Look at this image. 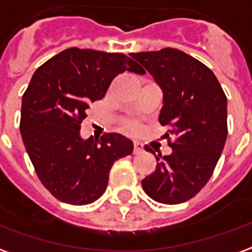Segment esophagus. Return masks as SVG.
I'll return each instance as SVG.
<instances>
[{
    "mask_svg": "<svg viewBox=\"0 0 252 252\" xmlns=\"http://www.w3.org/2000/svg\"><path fill=\"white\" fill-rule=\"evenodd\" d=\"M144 150L140 142H133V154H140Z\"/></svg>",
    "mask_w": 252,
    "mask_h": 252,
    "instance_id": "34e87169",
    "label": "esophagus"
}]
</instances>
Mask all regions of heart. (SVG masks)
<instances>
[{
    "mask_svg": "<svg viewBox=\"0 0 252 252\" xmlns=\"http://www.w3.org/2000/svg\"><path fill=\"white\" fill-rule=\"evenodd\" d=\"M126 129L131 132L139 131V124H137V123H129V124L126 126Z\"/></svg>",
    "mask_w": 252,
    "mask_h": 252,
    "instance_id": "heart-1",
    "label": "heart"
}]
</instances>
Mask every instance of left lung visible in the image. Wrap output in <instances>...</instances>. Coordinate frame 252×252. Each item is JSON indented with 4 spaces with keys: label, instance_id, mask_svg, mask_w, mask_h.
I'll return each instance as SVG.
<instances>
[{
    "label": "left lung",
    "instance_id": "1",
    "mask_svg": "<svg viewBox=\"0 0 252 252\" xmlns=\"http://www.w3.org/2000/svg\"><path fill=\"white\" fill-rule=\"evenodd\" d=\"M163 93L159 123L173 136L170 155L157 157L142 181L154 201L167 205L190 200L211 178L227 140V97L211 68L177 48L131 54ZM147 151L153 153L151 148Z\"/></svg>",
    "mask_w": 252,
    "mask_h": 252
}]
</instances>
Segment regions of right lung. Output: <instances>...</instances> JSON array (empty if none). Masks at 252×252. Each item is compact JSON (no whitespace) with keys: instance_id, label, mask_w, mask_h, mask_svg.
<instances>
[{"instance_id":"1","label":"right lung","mask_w":252,"mask_h":252,"mask_svg":"<svg viewBox=\"0 0 252 252\" xmlns=\"http://www.w3.org/2000/svg\"><path fill=\"white\" fill-rule=\"evenodd\" d=\"M146 74L124 54L67 48L41 64L23 95L20 132L41 184L58 200L86 205L104 194L117 159L133 143L120 133L82 139L90 102L101 99L116 75Z\"/></svg>"}]
</instances>
